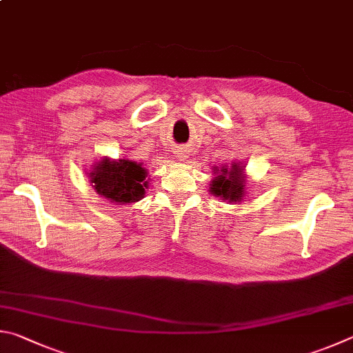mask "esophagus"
Segmentation results:
<instances>
[{"label": "esophagus", "mask_w": 353, "mask_h": 353, "mask_svg": "<svg viewBox=\"0 0 353 353\" xmlns=\"http://www.w3.org/2000/svg\"><path fill=\"white\" fill-rule=\"evenodd\" d=\"M189 158V152L186 148H178L176 150V159L178 161H186Z\"/></svg>", "instance_id": "1"}]
</instances>
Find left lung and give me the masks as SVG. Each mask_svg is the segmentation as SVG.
<instances>
[{"mask_svg":"<svg viewBox=\"0 0 353 353\" xmlns=\"http://www.w3.org/2000/svg\"><path fill=\"white\" fill-rule=\"evenodd\" d=\"M214 178L209 184V192L220 200L237 203L245 199V186H246V173L245 165L239 163H232L223 167H214Z\"/></svg>","mask_w":353,"mask_h":353,"instance_id":"8db88e82","label":"left lung"}]
</instances>
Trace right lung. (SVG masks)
<instances>
[{"label":"right lung","mask_w":353,"mask_h":353,"mask_svg":"<svg viewBox=\"0 0 353 353\" xmlns=\"http://www.w3.org/2000/svg\"><path fill=\"white\" fill-rule=\"evenodd\" d=\"M96 192L114 205H132L144 199L148 189L147 169L138 161L102 157L88 173Z\"/></svg>","instance_id":"obj_1"}]
</instances>
